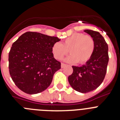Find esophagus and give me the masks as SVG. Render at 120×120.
<instances>
[{
	"label": "esophagus",
	"mask_w": 120,
	"mask_h": 120,
	"mask_svg": "<svg viewBox=\"0 0 120 120\" xmlns=\"http://www.w3.org/2000/svg\"><path fill=\"white\" fill-rule=\"evenodd\" d=\"M65 65H66V64H65L61 63V67H62V68H64V67L65 66Z\"/></svg>",
	"instance_id": "1"
}]
</instances>
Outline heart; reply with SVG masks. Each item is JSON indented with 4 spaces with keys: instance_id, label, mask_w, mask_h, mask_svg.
<instances>
[{
    "instance_id": "1",
    "label": "heart",
    "mask_w": 120,
    "mask_h": 120,
    "mask_svg": "<svg viewBox=\"0 0 120 120\" xmlns=\"http://www.w3.org/2000/svg\"><path fill=\"white\" fill-rule=\"evenodd\" d=\"M95 50V41L90 35L75 33L64 40L62 43H56L52 47L55 59L61 60L68 52L70 56L66 59L68 62L84 64L91 58Z\"/></svg>"
}]
</instances>
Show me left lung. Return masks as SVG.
I'll use <instances>...</instances> for the list:
<instances>
[{"mask_svg": "<svg viewBox=\"0 0 120 120\" xmlns=\"http://www.w3.org/2000/svg\"><path fill=\"white\" fill-rule=\"evenodd\" d=\"M95 41V50L91 58L81 67L72 66L73 73L68 82L74 90L86 93L96 90L103 81L107 71L109 55L108 44L98 32L85 30Z\"/></svg>", "mask_w": 120, "mask_h": 120, "instance_id": "8db88e82", "label": "left lung"}]
</instances>
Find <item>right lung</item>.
<instances>
[{
	"instance_id": "1",
	"label": "right lung",
	"mask_w": 120,
	"mask_h": 120,
	"mask_svg": "<svg viewBox=\"0 0 120 120\" xmlns=\"http://www.w3.org/2000/svg\"><path fill=\"white\" fill-rule=\"evenodd\" d=\"M60 41L35 32H27L12 44L9 52V71L15 85L29 94L41 93L52 83L55 73L61 68L52 47Z\"/></svg>"
}]
</instances>
